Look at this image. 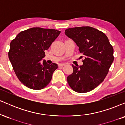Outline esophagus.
<instances>
[{"instance_id":"1","label":"esophagus","mask_w":125,"mask_h":125,"mask_svg":"<svg viewBox=\"0 0 125 125\" xmlns=\"http://www.w3.org/2000/svg\"><path fill=\"white\" fill-rule=\"evenodd\" d=\"M65 65V64L64 63H60L59 64V66H63Z\"/></svg>"}]
</instances>
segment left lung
Masks as SVG:
<instances>
[{"label": "left lung", "instance_id": "left-lung-1", "mask_svg": "<svg viewBox=\"0 0 125 125\" xmlns=\"http://www.w3.org/2000/svg\"><path fill=\"white\" fill-rule=\"evenodd\" d=\"M64 33L76 43L84 58L82 66L72 65L73 72L67 77L69 85L79 93L94 89L104 81L113 63L112 46L105 34L92 27L68 28Z\"/></svg>", "mask_w": 125, "mask_h": 125}]
</instances>
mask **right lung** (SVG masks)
<instances>
[{"label":"right lung","instance_id":"right-lung-1","mask_svg":"<svg viewBox=\"0 0 125 125\" xmlns=\"http://www.w3.org/2000/svg\"><path fill=\"white\" fill-rule=\"evenodd\" d=\"M60 33L52 29L32 28L20 32L11 42L9 59L16 76L26 87L40 90L49 83L58 64L41 61Z\"/></svg>","mask_w":125,"mask_h":125}]
</instances>
